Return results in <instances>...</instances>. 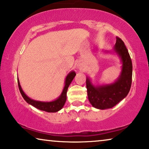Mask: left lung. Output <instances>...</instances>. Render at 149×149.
Returning a JSON list of instances; mask_svg holds the SVG:
<instances>
[{
	"label": "left lung",
	"mask_w": 149,
	"mask_h": 149,
	"mask_svg": "<svg viewBox=\"0 0 149 149\" xmlns=\"http://www.w3.org/2000/svg\"><path fill=\"white\" fill-rule=\"evenodd\" d=\"M116 38L113 52L119 56L122 63L121 72L118 79L113 83L97 86L92 84L88 77L86 79L89 101L93 107L97 109L104 110L115 107L127 96L131 88L132 60L123 40L119 37Z\"/></svg>",
	"instance_id": "left-lung-1"
}]
</instances>
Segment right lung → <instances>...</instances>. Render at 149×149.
<instances>
[{"label":"right lung","mask_w":149,"mask_h":149,"mask_svg":"<svg viewBox=\"0 0 149 149\" xmlns=\"http://www.w3.org/2000/svg\"><path fill=\"white\" fill-rule=\"evenodd\" d=\"M75 75H76V73H75L74 71H71L70 73H68V74L66 77V79H65V85L62 93L58 98L52 102L37 101L30 98L22 90L19 79H17L18 87H19V89L22 97H24V99L25 100L28 104L33 106L36 109L40 110V111L48 112V113H56V112H58L62 109L64 107V104L66 101V93L67 91H68V88L71 82L72 81L73 79L74 78Z\"/></svg>","instance_id":"1"}]
</instances>
